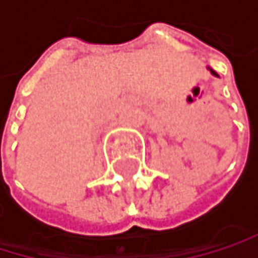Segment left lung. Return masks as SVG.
<instances>
[{"instance_id": "8db88e82", "label": "left lung", "mask_w": 258, "mask_h": 258, "mask_svg": "<svg viewBox=\"0 0 258 258\" xmlns=\"http://www.w3.org/2000/svg\"><path fill=\"white\" fill-rule=\"evenodd\" d=\"M207 69H209V71H211V74H212V76H215V77H218V74H217V73L214 71V69H211V68H207Z\"/></svg>"}]
</instances>
